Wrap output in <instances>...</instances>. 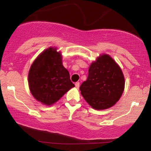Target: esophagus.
Wrapping results in <instances>:
<instances>
[{
  "instance_id": "1",
  "label": "esophagus",
  "mask_w": 151,
  "mask_h": 151,
  "mask_svg": "<svg viewBox=\"0 0 151 151\" xmlns=\"http://www.w3.org/2000/svg\"><path fill=\"white\" fill-rule=\"evenodd\" d=\"M79 86H80V83H79V82H76V83H75V86H76V88H78L79 87Z\"/></svg>"
}]
</instances>
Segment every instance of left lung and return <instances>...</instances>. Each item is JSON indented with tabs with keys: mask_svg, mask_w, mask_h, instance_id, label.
I'll return each mask as SVG.
<instances>
[{
	"mask_svg": "<svg viewBox=\"0 0 151 151\" xmlns=\"http://www.w3.org/2000/svg\"><path fill=\"white\" fill-rule=\"evenodd\" d=\"M124 88L122 70L108 55H102L92 63L88 78L80 86L84 99L96 110L106 109L115 104Z\"/></svg>",
	"mask_w": 151,
	"mask_h": 151,
	"instance_id": "1",
	"label": "left lung"
}]
</instances>
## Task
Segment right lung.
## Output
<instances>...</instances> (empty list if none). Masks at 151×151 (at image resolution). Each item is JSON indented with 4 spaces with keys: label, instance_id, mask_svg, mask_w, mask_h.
Listing matches in <instances>:
<instances>
[{
    "label": "right lung",
    "instance_id": "obj_1",
    "mask_svg": "<svg viewBox=\"0 0 151 151\" xmlns=\"http://www.w3.org/2000/svg\"><path fill=\"white\" fill-rule=\"evenodd\" d=\"M29 85L32 96L45 105L57 102L75 86L57 48H47L35 60L29 73Z\"/></svg>",
    "mask_w": 151,
    "mask_h": 151
}]
</instances>
